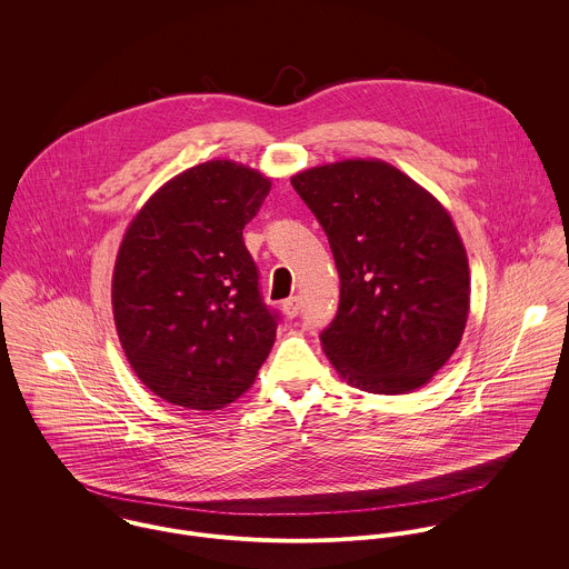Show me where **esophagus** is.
Wrapping results in <instances>:
<instances>
[{
  "label": "esophagus",
  "instance_id": "1",
  "mask_svg": "<svg viewBox=\"0 0 569 569\" xmlns=\"http://www.w3.org/2000/svg\"><path fill=\"white\" fill-rule=\"evenodd\" d=\"M282 313H284L289 320H293V318L300 313V298H296V296L287 298V300L282 302Z\"/></svg>",
  "mask_w": 569,
  "mask_h": 569
}]
</instances>
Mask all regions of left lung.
I'll list each match as a JSON object with an SVG mask.
<instances>
[{
  "label": "left lung",
  "instance_id": "obj_1",
  "mask_svg": "<svg viewBox=\"0 0 569 569\" xmlns=\"http://www.w3.org/2000/svg\"><path fill=\"white\" fill-rule=\"evenodd\" d=\"M325 228L339 309L322 332L337 375L372 395H407L456 352L471 309L469 258L449 210L381 160L291 177Z\"/></svg>",
  "mask_w": 569,
  "mask_h": 569
}]
</instances>
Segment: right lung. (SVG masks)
I'll return each instance as SVG.
<instances>
[{
    "label": "right lung",
    "mask_w": 569,
    "mask_h": 569,
    "mask_svg": "<svg viewBox=\"0 0 569 569\" xmlns=\"http://www.w3.org/2000/svg\"><path fill=\"white\" fill-rule=\"evenodd\" d=\"M269 190L244 163H199L158 188L122 237L113 322L133 372L166 403H234L271 352L278 316L243 241Z\"/></svg>",
    "instance_id": "obj_1"
}]
</instances>
